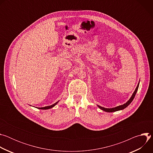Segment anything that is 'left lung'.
<instances>
[{
  "instance_id": "1",
  "label": "left lung",
  "mask_w": 153,
  "mask_h": 153,
  "mask_svg": "<svg viewBox=\"0 0 153 153\" xmlns=\"http://www.w3.org/2000/svg\"><path fill=\"white\" fill-rule=\"evenodd\" d=\"M139 82L138 83V85L136 87V88L134 91V92L133 93V95L131 96V98L129 99V100H128V102L125 103H124L123 105H120V106H116L115 108H103L102 106H100L99 105H97L98 107L101 109L102 110L104 111H106V112H108V113H112V112H115V111H119V110H123L124 108H125L126 107H127L132 102V101L133 100L135 96H136V94L138 90V88H139Z\"/></svg>"
}]
</instances>
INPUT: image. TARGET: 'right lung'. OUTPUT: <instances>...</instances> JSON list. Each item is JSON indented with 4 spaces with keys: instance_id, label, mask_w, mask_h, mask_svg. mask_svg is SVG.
I'll list each match as a JSON object with an SVG mask.
<instances>
[{
    "instance_id": "right-lung-1",
    "label": "right lung",
    "mask_w": 153,
    "mask_h": 153,
    "mask_svg": "<svg viewBox=\"0 0 153 153\" xmlns=\"http://www.w3.org/2000/svg\"><path fill=\"white\" fill-rule=\"evenodd\" d=\"M59 102V101L58 102H56L55 103H54L53 105H50V106H45V107H42V108H39V109H41V110H48V109H50V108H53V107H54L57 103Z\"/></svg>"
}]
</instances>
